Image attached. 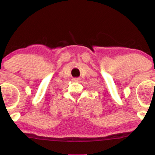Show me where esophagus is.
<instances>
[{
	"label": "esophagus",
	"instance_id": "1",
	"mask_svg": "<svg viewBox=\"0 0 155 155\" xmlns=\"http://www.w3.org/2000/svg\"><path fill=\"white\" fill-rule=\"evenodd\" d=\"M73 81H80V79L79 78H74V79H73Z\"/></svg>",
	"mask_w": 155,
	"mask_h": 155
}]
</instances>
